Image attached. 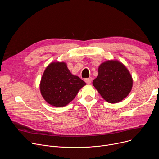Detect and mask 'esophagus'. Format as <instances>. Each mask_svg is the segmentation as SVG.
<instances>
[{"label": "esophagus", "mask_w": 159, "mask_h": 159, "mask_svg": "<svg viewBox=\"0 0 159 159\" xmlns=\"http://www.w3.org/2000/svg\"><path fill=\"white\" fill-rule=\"evenodd\" d=\"M84 80L87 83V84H91V81H92V78H91V77L87 78V79H85Z\"/></svg>", "instance_id": "34e87169"}]
</instances>
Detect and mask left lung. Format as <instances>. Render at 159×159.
I'll use <instances>...</instances> for the list:
<instances>
[{"label":"left lung","mask_w":159,"mask_h":159,"mask_svg":"<svg viewBox=\"0 0 159 159\" xmlns=\"http://www.w3.org/2000/svg\"><path fill=\"white\" fill-rule=\"evenodd\" d=\"M93 85L110 103H116L126 98L131 90L133 80L127 68L116 61H107L101 64L98 75Z\"/></svg>","instance_id":"obj_1"}]
</instances>
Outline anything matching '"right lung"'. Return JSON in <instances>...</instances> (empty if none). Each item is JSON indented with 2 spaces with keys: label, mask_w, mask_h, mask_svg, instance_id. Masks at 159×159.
Listing matches in <instances>:
<instances>
[{
  "label": "right lung",
  "mask_w": 159,
  "mask_h": 159,
  "mask_svg": "<svg viewBox=\"0 0 159 159\" xmlns=\"http://www.w3.org/2000/svg\"><path fill=\"white\" fill-rule=\"evenodd\" d=\"M85 85L84 81L71 73L64 62H53L43 73L40 89L48 103L62 107L73 101L79 89Z\"/></svg>",
  "instance_id": "obj_1"
}]
</instances>
